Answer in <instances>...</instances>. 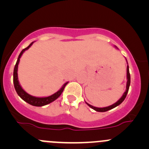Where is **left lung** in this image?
Instances as JSON below:
<instances>
[{"mask_svg": "<svg viewBox=\"0 0 149 149\" xmlns=\"http://www.w3.org/2000/svg\"><path fill=\"white\" fill-rule=\"evenodd\" d=\"M115 47L117 48V49H118V47H117V46L115 45ZM126 61H127V59L125 58ZM127 76H126V77H127V83H126V89L125 91V92L123 93V96L120 98V100H118V102H116L115 103H114L113 104L110 105V106H108V107H94L92 106V105L89 104L88 103L86 102V104L88 105V107H90L91 108H92L93 109H94L95 111H97V112H107V111L108 110H110V109H113V108L116 107H118V105H120V104L123 102V101L125 100V99L126 96H127V92H128V90H129V87H130V72H129V66H128V63H127Z\"/></svg>", "mask_w": 149, "mask_h": 149, "instance_id": "8db88e82", "label": "left lung"}]
</instances>
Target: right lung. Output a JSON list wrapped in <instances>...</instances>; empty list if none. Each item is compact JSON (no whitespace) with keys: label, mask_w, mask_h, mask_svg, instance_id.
<instances>
[{"label":"right lung","mask_w":149,"mask_h":149,"mask_svg":"<svg viewBox=\"0 0 149 149\" xmlns=\"http://www.w3.org/2000/svg\"><path fill=\"white\" fill-rule=\"evenodd\" d=\"M34 42H32L27 47L22 49V51L20 52L19 57H18L17 61H16V63L14 67V70H13V84H14V88L16 93H17L18 95H19L24 101H25L26 102L29 104L32 105V106L42 107L45 106V105L48 104L52 102H54L55 100H56L61 95V94H62V92L63 91L64 88H65L66 84L68 83V82H65L57 92L54 93L53 94H52V95L50 96H48V97H34V96L30 95L29 94H28L26 91H25L23 89V88H22V86H21L20 83H19V79H18V67H19L21 57L22 56V55H23V53L25 51L29 49V48L32 45Z\"/></svg>","instance_id":"1"}]
</instances>
